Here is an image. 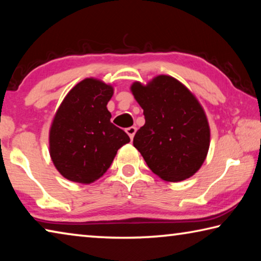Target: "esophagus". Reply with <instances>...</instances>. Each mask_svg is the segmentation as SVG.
<instances>
[{
    "instance_id": "1",
    "label": "esophagus",
    "mask_w": 261,
    "mask_h": 261,
    "mask_svg": "<svg viewBox=\"0 0 261 261\" xmlns=\"http://www.w3.org/2000/svg\"><path fill=\"white\" fill-rule=\"evenodd\" d=\"M126 131V134L129 135V137L131 139H134V137H135V134H136V131H137V129L135 126H130V127H127V129L125 130Z\"/></svg>"
}]
</instances>
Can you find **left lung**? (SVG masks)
Instances as JSON below:
<instances>
[{
    "label": "left lung",
    "mask_w": 261,
    "mask_h": 261,
    "mask_svg": "<svg viewBox=\"0 0 261 261\" xmlns=\"http://www.w3.org/2000/svg\"><path fill=\"white\" fill-rule=\"evenodd\" d=\"M130 90L144 109L145 124L136 132L134 146L149 169L167 182L191 177L204 163L211 130L198 99L177 79L159 74L146 85Z\"/></svg>",
    "instance_id": "left-lung-1"
}]
</instances>
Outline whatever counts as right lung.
<instances>
[{"mask_svg":"<svg viewBox=\"0 0 261 261\" xmlns=\"http://www.w3.org/2000/svg\"><path fill=\"white\" fill-rule=\"evenodd\" d=\"M113 94L110 84L85 78L57 108L49 129V154L64 178L81 184L95 182L108 170L118 149L130 141L110 122L107 103Z\"/></svg>","mask_w":261,"mask_h":261,"instance_id":"right-lung-1","label":"right lung"}]
</instances>
